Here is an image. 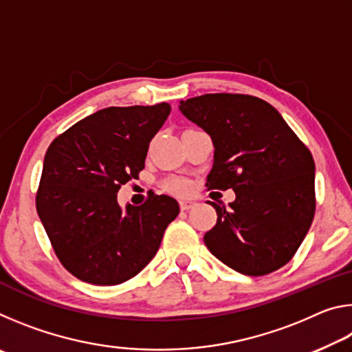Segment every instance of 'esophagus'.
Here are the masks:
<instances>
[{
  "label": "esophagus",
  "mask_w": 352,
  "mask_h": 352,
  "mask_svg": "<svg viewBox=\"0 0 352 352\" xmlns=\"http://www.w3.org/2000/svg\"><path fill=\"white\" fill-rule=\"evenodd\" d=\"M195 205H197V201L192 200V199H183V200H180V208H182L183 211L190 210V208H194Z\"/></svg>",
  "instance_id": "esophagus-1"
}]
</instances>
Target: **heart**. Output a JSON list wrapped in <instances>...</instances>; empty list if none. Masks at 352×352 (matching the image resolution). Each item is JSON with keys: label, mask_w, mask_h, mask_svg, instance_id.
<instances>
[{"label": "heart", "mask_w": 352, "mask_h": 352, "mask_svg": "<svg viewBox=\"0 0 352 352\" xmlns=\"http://www.w3.org/2000/svg\"><path fill=\"white\" fill-rule=\"evenodd\" d=\"M164 188L170 190V192H184L188 188V183L180 180V178H170V180L166 182Z\"/></svg>", "instance_id": "1"}]
</instances>
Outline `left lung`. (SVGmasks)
Instances as JSON below:
<instances>
[{"mask_svg": "<svg viewBox=\"0 0 352 352\" xmlns=\"http://www.w3.org/2000/svg\"><path fill=\"white\" fill-rule=\"evenodd\" d=\"M178 109L211 136L210 189H228V206L210 201L217 222L204 241L230 269L262 276L287 264L315 212V163L275 107L247 94L211 93Z\"/></svg>", "mask_w": 352, "mask_h": 352, "instance_id": "8db88e82", "label": "left lung"}]
</instances>
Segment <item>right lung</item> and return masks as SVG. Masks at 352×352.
<instances>
[{
	"mask_svg": "<svg viewBox=\"0 0 352 352\" xmlns=\"http://www.w3.org/2000/svg\"><path fill=\"white\" fill-rule=\"evenodd\" d=\"M170 113L157 105L107 107L46 151L37 212L65 269L94 285L121 284L157 254L180 206L169 195L118 204L121 184L144 169L148 144Z\"/></svg>",
	"mask_w": 352,
	"mask_h": 352,
	"instance_id": "add662e5",
	"label": "right lung"
}]
</instances>
